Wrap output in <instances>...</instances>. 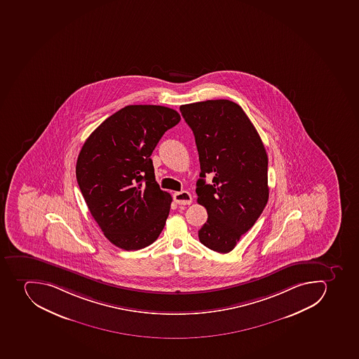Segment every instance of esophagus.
<instances>
[{"instance_id":"esophagus-1","label":"esophagus","mask_w":359,"mask_h":359,"mask_svg":"<svg viewBox=\"0 0 359 359\" xmlns=\"http://www.w3.org/2000/svg\"><path fill=\"white\" fill-rule=\"evenodd\" d=\"M172 196H174V201L178 203V205H191V202H192V196H191L190 192H187V191L175 192Z\"/></svg>"}]
</instances>
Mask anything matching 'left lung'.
Here are the masks:
<instances>
[{"label":"left lung","mask_w":359,"mask_h":359,"mask_svg":"<svg viewBox=\"0 0 359 359\" xmlns=\"http://www.w3.org/2000/svg\"><path fill=\"white\" fill-rule=\"evenodd\" d=\"M196 137L200 177L198 203L208 212L199 240L227 253L259 218L269 201V158L243 109L229 100H207L180 108ZM205 173L215 175L207 184Z\"/></svg>","instance_id":"8db88e82"}]
</instances>
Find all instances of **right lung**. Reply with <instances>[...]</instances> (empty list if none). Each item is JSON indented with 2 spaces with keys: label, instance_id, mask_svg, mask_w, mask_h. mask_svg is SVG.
<instances>
[{
  "label": "right lung",
  "instance_id": "1",
  "mask_svg": "<svg viewBox=\"0 0 359 359\" xmlns=\"http://www.w3.org/2000/svg\"><path fill=\"white\" fill-rule=\"evenodd\" d=\"M180 121L167 107L127 106L85 141L76 163L77 183L90 215L116 247H148L165 227L172 196L160 190L150 156Z\"/></svg>",
  "mask_w": 359,
  "mask_h": 359
}]
</instances>
